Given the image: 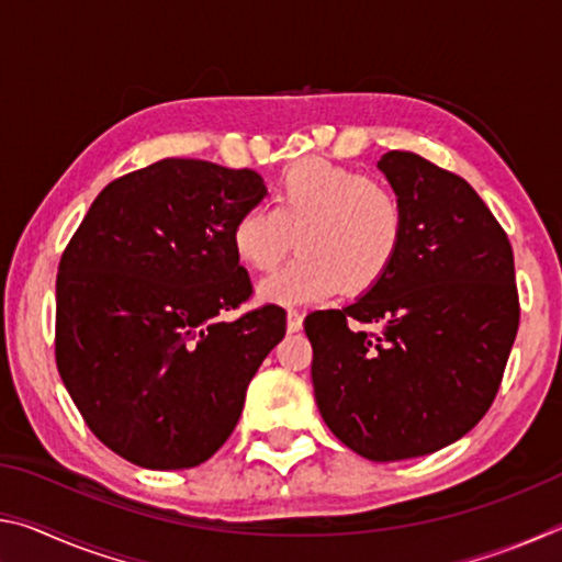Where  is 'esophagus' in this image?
Listing matches in <instances>:
<instances>
[{
	"label": "esophagus",
	"instance_id": "34e87169",
	"mask_svg": "<svg viewBox=\"0 0 562 562\" xmlns=\"http://www.w3.org/2000/svg\"><path fill=\"white\" fill-rule=\"evenodd\" d=\"M288 329H290V331H300V329H302V315H300V310H290V312H288Z\"/></svg>",
	"mask_w": 562,
	"mask_h": 562
}]
</instances>
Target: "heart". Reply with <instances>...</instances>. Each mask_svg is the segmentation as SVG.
I'll list each match as a JSON object with an SVG mask.
<instances>
[{"label": "heart", "mask_w": 562, "mask_h": 562, "mask_svg": "<svg viewBox=\"0 0 562 562\" xmlns=\"http://www.w3.org/2000/svg\"><path fill=\"white\" fill-rule=\"evenodd\" d=\"M406 207L382 178L304 158L272 186V207L252 205L233 225V247L252 270L270 272L294 243L300 255L260 282L278 304L372 292L394 270L406 243Z\"/></svg>", "instance_id": "obj_1"}]
</instances>
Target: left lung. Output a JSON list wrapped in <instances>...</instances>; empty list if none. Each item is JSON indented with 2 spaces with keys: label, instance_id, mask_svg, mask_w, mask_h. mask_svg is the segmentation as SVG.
<instances>
[{
  "label": "left lung",
  "instance_id": "left-lung-1",
  "mask_svg": "<svg viewBox=\"0 0 562 562\" xmlns=\"http://www.w3.org/2000/svg\"><path fill=\"white\" fill-rule=\"evenodd\" d=\"M379 168L406 207L404 250L372 292L312 312L304 331L331 434L369 461H402L486 416L520 302L508 235L461 176L412 150H389Z\"/></svg>",
  "mask_w": 562,
  "mask_h": 562
}]
</instances>
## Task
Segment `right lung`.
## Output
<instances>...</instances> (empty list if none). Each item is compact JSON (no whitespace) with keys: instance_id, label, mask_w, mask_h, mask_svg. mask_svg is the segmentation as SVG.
Here are the masks:
<instances>
[{"instance_id":"add662e5","label":"right lung","mask_w":562,"mask_h":562,"mask_svg":"<svg viewBox=\"0 0 562 562\" xmlns=\"http://www.w3.org/2000/svg\"><path fill=\"white\" fill-rule=\"evenodd\" d=\"M265 198L250 168L164 158L101 190L56 274V367L101 443L156 471L193 469L243 414L288 312L252 297L233 225Z\"/></svg>"}]
</instances>
